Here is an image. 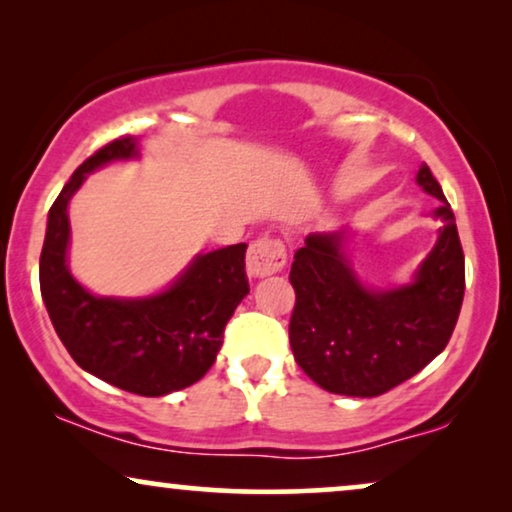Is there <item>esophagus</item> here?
I'll return each mask as SVG.
<instances>
[{
	"instance_id": "obj_1",
	"label": "esophagus",
	"mask_w": 512,
	"mask_h": 512,
	"mask_svg": "<svg viewBox=\"0 0 512 512\" xmlns=\"http://www.w3.org/2000/svg\"><path fill=\"white\" fill-rule=\"evenodd\" d=\"M286 249L275 237H258L247 251V270L251 277H270L284 268Z\"/></svg>"
}]
</instances>
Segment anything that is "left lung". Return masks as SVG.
<instances>
[{
	"label": "left lung",
	"mask_w": 512,
	"mask_h": 512,
	"mask_svg": "<svg viewBox=\"0 0 512 512\" xmlns=\"http://www.w3.org/2000/svg\"><path fill=\"white\" fill-rule=\"evenodd\" d=\"M417 184L440 200L433 219L443 226L408 284L363 282L347 256V228L307 235L293 256V359L331 394L373 398L398 387L443 352L457 326L466 286L457 223L429 165Z\"/></svg>",
	"instance_id": "8db88e82"
}]
</instances>
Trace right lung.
Segmentation results:
<instances>
[{
	"label": "right lung",
	"instance_id": "add662e5",
	"mask_svg": "<svg viewBox=\"0 0 512 512\" xmlns=\"http://www.w3.org/2000/svg\"><path fill=\"white\" fill-rule=\"evenodd\" d=\"M137 158L139 139L121 137L76 167L48 212L39 286L55 333L86 373L130 394L165 396L191 387L216 361L223 328L249 293L247 244L198 254L170 286L151 296L90 293L69 272V200L88 174Z\"/></svg>",
	"mask_w": 512,
	"mask_h": 512
}]
</instances>
